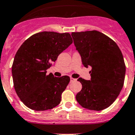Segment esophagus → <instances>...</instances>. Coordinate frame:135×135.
<instances>
[{
    "instance_id": "obj_1",
    "label": "esophagus",
    "mask_w": 135,
    "mask_h": 135,
    "mask_svg": "<svg viewBox=\"0 0 135 135\" xmlns=\"http://www.w3.org/2000/svg\"><path fill=\"white\" fill-rule=\"evenodd\" d=\"M76 79L73 78V77H70V82H73V81H76Z\"/></svg>"
}]
</instances>
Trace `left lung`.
Returning <instances> with one entry per match:
<instances>
[{"mask_svg": "<svg viewBox=\"0 0 135 135\" xmlns=\"http://www.w3.org/2000/svg\"><path fill=\"white\" fill-rule=\"evenodd\" d=\"M71 36L83 66L92 68L90 80L77 79L82 89L76 100L88 110H104L123 86L126 68L122 53L112 39L98 31L73 32Z\"/></svg>", "mask_w": 135, "mask_h": 135, "instance_id": "left-lung-1", "label": "left lung"}]
</instances>
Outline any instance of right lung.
Returning <instances> with one entry per match:
<instances>
[{"label": "right lung", "instance_id": "add662e5", "mask_svg": "<svg viewBox=\"0 0 135 135\" xmlns=\"http://www.w3.org/2000/svg\"><path fill=\"white\" fill-rule=\"evenodd\" d=\"M73 42L68 33L43 31L31 36L21 45L12 67L14 89L29 108L45 111L58 106L70 78L46 75V69Z\"/></svg>", "mask_w": 135, "mask_h": 135}]
</instances>
